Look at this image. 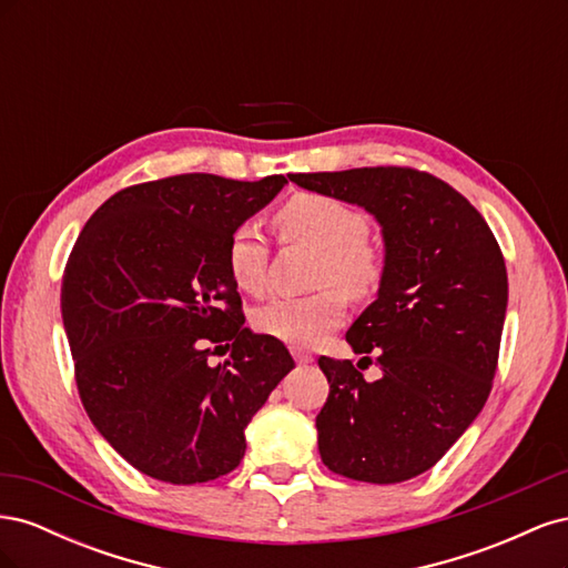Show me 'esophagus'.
<instances>
[{
  "label": "esophagus",
  "mask_w": 568,
  "mask_h": 568,
  "mask_svg": "<svg viewBox=\"0 0 568 568\" xmlns=\"http://www.w3.org/2000/svg\"><path fill=\"white\" fill-rule=\"evenodd\" d=\"M294 359L298 365H311L313 363V355L311 353H303V351H294Z\"/></svg>",
  "instance_id": "esophagus-1"
}]
</instances>
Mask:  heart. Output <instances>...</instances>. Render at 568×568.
I'll use <instances>...</instances> for the list:
<instances>
[{
  "mask_svg": "<svg viewBox=\"0 0 568 568\" xmlns=\"http://www.w3.org/2000/svg\"><path fill=\"white\" fill-rule=\"evenodd\" d=\"M274 225L286 239L307 244L320 253V286L334 284L353 298L369 296L379 286L384 272L382 253L367 242V220L353 205L324 194H296L274 215ZM267 255V242L257 225L253 222L239 225L225 246L232 282L248 294L261 291ZM339 292L322 288L303 298H270L255 307V329L288 346H315L346 317V298Z\"/></svg>",
  "mask_w": 568,
  "mask_h": 568,
  "instance_id": "obj_1",
  "label": "heart"
}]
</instances>
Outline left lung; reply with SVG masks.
Segmentation results:
<instances>
[{
	"instance_id": "obj_1",
	"label": "left lung",
	"mask_w": 568,
	"mask_h": 568,
	"mask_svg": "<svg viewBox=\"0 0 568 568\" xmlns=\"http://www.w3.org/2000/svg\"><path fill=\"white\" fill-rule=\"evenodd\" d=\"M291 182L365 209L382 227L384 272L346 334L382 379L320 357L329 398L315 419L332 471L400 484L432 469L484 409L507 313L500 246L450 184L409 168L301 173ZM369 359V357H363Z\"/></svg>"
}]
</instances>
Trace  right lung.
<instances>
[{
  "mask_svg": "<svg viewBox=\"0 0 568 568\" xmlns=\"http://www.w3.org/2000/svg\"><path fill=\"white\" fill-rule=\"evenodd\" d=\"M286 180L205 173L113 194L82 227L61 284V315L84 409L111 448L175 486L239 467L246 426L294 359L244 326L230 234ZM233 355L211 366L207 355Z\"/></svg>",
  "mask_w": 568,
  "mask_h": 568,
  "instance_id": "right-lung-1",
  "label": "right lung"
}]
</instances>
